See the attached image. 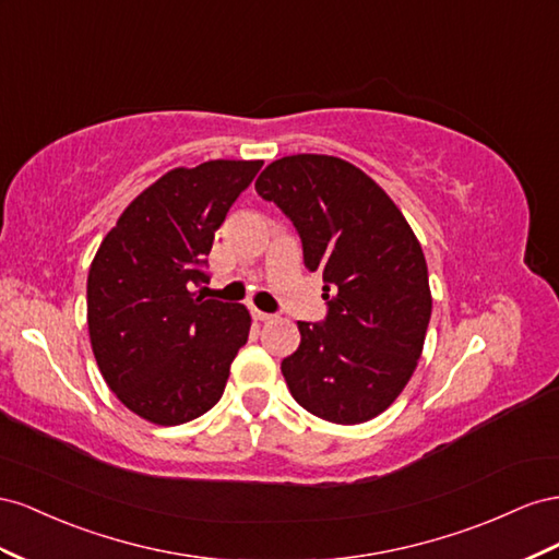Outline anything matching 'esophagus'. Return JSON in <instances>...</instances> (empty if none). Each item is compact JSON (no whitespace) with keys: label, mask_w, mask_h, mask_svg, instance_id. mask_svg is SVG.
Returning a JSON list of instances; mask_svg holds the SVG:
<instances>
[{"label":"esophagus","mask_w":559,"mask_h":559,"mask_svg":"<svg viewBox=\"0 0 559 559\" xmlns=\"http://www.w3.org/2000/svg\"><path fill=\"white\" fill-rule=\"evenodd\" d=\"M250 313H252L254 321H260V323H269V321H274V316H271V313H264V311H260V309H250Z\"/></svg>","instance_id":"34e87169"}]
</instances>
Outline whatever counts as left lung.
<instances>
[{
	"instance_id": "1",
	"label": "left lung",
	"mask_w": 559,
	"mask_h": 559,
	"mask_svg": "<svg viewBox=\"0 0 559 559\" xmlns=\"http://www.w3.org/2000/svg\"><path fill=\"white\" fill-rule=\"evenodd\" d=\"M293 219L309 271H321L323 323L281 372L313 417L354 426L389 409L417 370L433 309L419 238L370 175L328 154H293L254 182Z\"/></svg>"
}]
</instances>
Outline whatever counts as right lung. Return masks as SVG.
<instances>
[{
	"instance_id": "1",
	"label": "right lung",
	"mask_w": 559,
	"mask_h": 559,
	"mask_svg": "<svg viewBox=\"0 0 559 559\" xmlns=\"http://www.w3.org/2000/svg\"><path fill=\"white\" fill-rule=\"evenodd\" d=\"M262 164L215 158L168 170L126 205L91 262L93 356L119 401L156 426L209 412L248 342V309L197 297L191 285L205 281L215 231Z\"/></svg>"
}]
</instances>
